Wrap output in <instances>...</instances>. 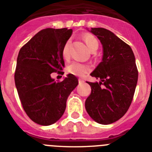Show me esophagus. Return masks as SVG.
Here are the masks:
<instances>
[{"instance_id":"obj_1","label":"esophagus","mask_w":152,"mask_h":152,"mask_svg":"<svg viewBox=\"0 0 152 152\" xmlns=\"http://www.w3.org/2000/svg\"><path fill=\"white\" fill-rule=\"evenodd\" d=\"M78 82H79V84H83V83H84V80H82V79H79Z\"/></svg>"}]
</instances>
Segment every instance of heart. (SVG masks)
I'll return each mask as SVG.
<instances>
[{"label":"heart","mask_w":152,"mask_h":152,"mask_svg":"<svg viewBox=\"0 0 152 152\" xmlns=\"http://www.w3.org/2000/svg\"><path fill=\"white\" fill-rule=\"evenodd\" d=\"M84 41L91 51H92L93 49H97L98 46H99L97 39L92 35H85L84 36ZM69 45L70 42L68 41L64 44L62 49V56L65 58H68L69 56ZM67 71L70 74L75 75V76L82 77L85 74L91 71V66L88 64L79 62V61H73L68 65L67 68Z\"/></svg>","instance_id":"heart-1"}]
</instances>
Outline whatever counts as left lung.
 <instances>
[{"label": "left lung", "instance_id": "obj_1", "mask_svg": "<svg viewBox=\"0 0 152 152\" xmlns=\"http://www.w3.org/2000/svg\"><path fill=\"white\" fill-rule=\"evenodd\" d=\"M103 46L102 60L91 75L99 79L88 82L91 93L86 110L95 122L108 125L125 115L132 103L138 81L135 58L131 47L104 28H91Z\"/></svg>", "mask_w": 152, "mask_h": 152}]
</instances>
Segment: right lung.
<instances>
[{"instance_id":"right-lung-1","label":"right lung","mask_w":152,"mask_h":152,"mask_svg":"<svg viewBox=\"0 0 152 152\" xmlns=\"http://www.w3.org/2000/svg\"><path fill=\"white\" fill-rule=\"evenodd\" d=\"M72 29L47 28L39 31L19 52L14 80L24 110L33 122L50 126L62 116L68 96L78 84L68 74L56 82L51 74L64 68L62 49Z\"/></svg>"}]
</instances>
